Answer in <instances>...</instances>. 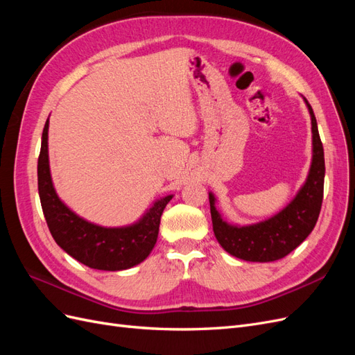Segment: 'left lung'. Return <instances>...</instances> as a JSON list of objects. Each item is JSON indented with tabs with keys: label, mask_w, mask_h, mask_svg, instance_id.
<instances>
[{
	"label": "left lung",
	"mask_w": 355,
	"mask_h": 355,
	"mask_svg": "<svg viewBox=\"0 0 355 355\" xmlns=\"http://www.w3.org/2000/svg\"><path fill=\"white\" fill-rule=\"evenodd\" d=\"M311 115L313 130V163L304 187L280 213L259 223L237 227L222 219L209 194L213 231L219 244L230 254L249 262H272L287 256L314 230L323 202L324 151L318 135L313 108L304 99Z\"/></svg>",
	"instance_id": "obj_1"
}]
</instances>
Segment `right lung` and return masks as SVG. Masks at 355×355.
<instances>
[{
  "label": "right lung",
  "mask_w": 355,
  "mask_h": 355,
  "mask_svg": "<svg viewBox=\"0 0 355 355\" xmlns=\"http://www.w3.org/2000/svg\"><path fill=\"white\" fill-rule=\"evenodd\" d=\"M49 120L41 137L38 192L53 239L73 259L101 271H121L145 261L157 243L159 219L173 196L157 200L144 218L121 228H105L84 220L58 197L49 166Z\"/></svg>",
  "instance_id": "right-lung-1"
}]
</instances>
